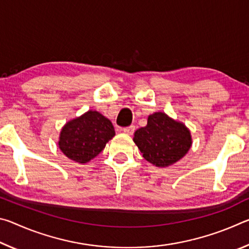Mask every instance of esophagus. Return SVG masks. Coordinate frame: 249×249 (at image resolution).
Here are the masks:
<instances>
[{
	"label": "esophagus",
	"mask_w": 249,
	"mask_h": 249,
	"mask_svg": "<svg viewBox=\"0 0 249 249\" xmlns=\"http://www.w3.org/2000/svg\"><path fill=\"white\" fill-rule=\"evenodd\" d=\"M123 132H124L125 134L133 135L134 132H135V126L130 125V126H127V127H124V128H123Z\"/></svg>",
	"instance_id": "1"
}]
</instances>
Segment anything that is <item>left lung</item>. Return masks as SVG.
Here are the masks:
<instances>
[{
    "label": "left lung",
    "instance_id": "left-lung-1",
    "mask_svg": "<svg viewBox=\"0 0 249 249\" xmlns=\"http://www.w3.org/2000/svg\"><path fill=\"white\" fill-rule=\"evenodd\" d=\"M134 135V142L142 157L157 167H168L177 162L191 146L189 129L161 112L149 115L147 125Z\"/></svg>",
    "mask_w": 249,
    "mask_h": 249
}]
</instances>
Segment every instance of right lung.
I'll return each instance as SVG.
<instances>
[{"label": "right lung", "mask_w": 249, "mask_h": 249, "mask_svg": "<svg viewBox=\"0 0 249 249\" xmlns=\"http://www.w3.org/2000/svg\"><path fill=\"white\" fill-rule=\"evenodd\" d=\"M114 135L109 120L99 112L89 111L64 126L59 148L69 159L86 163L98 156Z\"/></svg>", "instance_id": "1"}]
</instances>
